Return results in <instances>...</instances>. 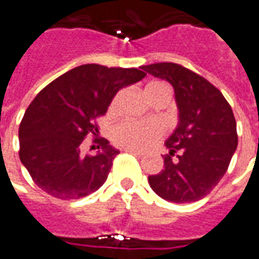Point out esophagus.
<instances>
[{"label":"esophagus","instance_id":"1","mask_svg":"<svg viewBox=\"0 0 259 259\" xmlns=\"http://www.w3.org/2000/svg\"><path fill=\"white\" fill-rule=\"evenodd\" d=\"M124 151H125V152L133 153V155H137V156H142V152H141V151H137V149H134V148H124Z\"/></svg>","mask_w":259,"mask_h":259}]
</instances>
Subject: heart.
<instances>
[{
	"label": "heart",
	"mask_w": 259,
	"mask_h": 259,
	"mask_svg": "<svg viewBox=\"0 0 259 259\" xmlns=\"http://www.w3.org/2000/svg\"><path fill=\"white\" fill-rule=\"evenodd\" d=\"M169 92V87L162 81H152L145 87V93ZM115 106V100L112 101L111 108ZM163 134V126L158 122L148 121H124L119 122L111 130V140L115 145L121 148H134V149H145L159 140Z\"/></svg>",
	"instance_id": "obj_1"
}]
</instances>
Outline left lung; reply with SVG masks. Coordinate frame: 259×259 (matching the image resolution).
I'll return each mask as SVG.
<instances>
[{"label": "left lung", "instance_id": "obj_1", "mask_svg": "<svg viewBox=\"0 0 259 259\" xmlns=\"http://www.w3.org/2000/svg\"><path fill=\"white\" fill-rule=\"evenodd\" d=\"M142 69L172 84L179 108V124L165 142L163 169L148 178L149 186L167 201L200 200L222 181L237 149L231 106L217 87L183 66L165 62Z\"/></svg>", "mask_w": 259, "mask_h": 259}]
</instances>
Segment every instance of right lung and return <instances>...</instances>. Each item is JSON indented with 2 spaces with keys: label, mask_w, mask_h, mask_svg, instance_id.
Here are the masks:
<instances>
[{
  "label": "right lung",
  "mask_w": 259,
  "mask_h": 259,
  "mask_svg": "<svg viewBox=\"0 0 259 259\" xmlns=\"http://www.w3.org/2000/svg\"><path fill=\"white\" fill-rule=\"evenodd\" d=\"M145 76L135 67L81 65L37 93L19 125V159L32 181L60 200L99 190L119 152L100 138L93 142H99L101 151L83 155L81 144L89 134L97 135V118L119 89Z\"/></svg>",
  "instance_id": "1"
}]
</instances>
